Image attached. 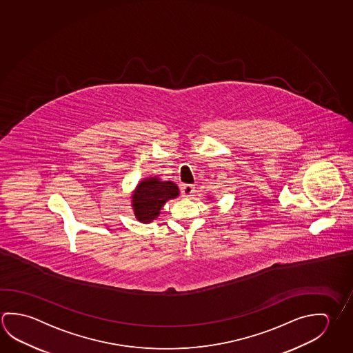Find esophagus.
<instances>
[{
	"instance_id": "1",
	"label": "esophagus",
	"mask_w": 353,
	"mask_h": 353,
	"mask_svg": "<svg viewBox=\"0 0 353 353\" xmlns=\"http://www.w3.org/2000/svg\"><path fill=\"white\" fill-rule=\"evenodd\" d=\"M194 185H181V194L182 196H185V198H191L193 194H194Z\"/></svg>"
}]
</instances>
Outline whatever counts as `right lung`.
<instances>
[{"label": "right lung", "mask_w": 353, "mask_h": 353, "mask_svg": "<svg viewBox=\"0 0 353 353\" xmlns=\"http://www.w3.org/2000/svg\"><path fill=\"white\" fill-rule=\"evenodd\" d=\"M179 192L177 185L171 181L162 182L157 177L141 181L132 196L137 219L145 224L151 223L159 216L163 204L179 196Z\"/></svg>", "instance_id": "add662e5"}]
</instances>
